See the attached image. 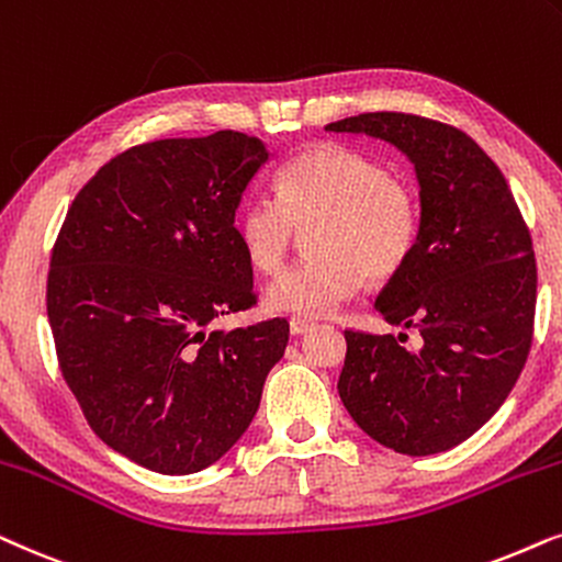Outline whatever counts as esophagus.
I'll list each match as a JSON object with an SVG mask.
<instances>
[{"mask_svg": "<svg viewBox=\"0 0 562 562\" xmlns=\"http://www.w3.org/2000/svg\"><path fill=\"white\" fill-rule=\"evenodd\" d=\"M313 326H316V324H313L311 318H303V316H293V318H290V334H293V336H301V334H305V331H311Z\"/></svg>", "mask_w": 562, "mask_h": 562, "instance_id": "34e87169", "label": "esophagus"}]
</instances>
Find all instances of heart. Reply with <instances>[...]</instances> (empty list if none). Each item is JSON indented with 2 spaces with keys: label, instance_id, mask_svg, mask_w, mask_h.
I'll list each match as a JSON object with an SVG mask.
<instances>
[{
  "label": "heart",
  "instance_id": "b5f03b06",
  "mask_svg": "<svg viewBox=\"0 0 562 562\" xmlns=\"http://www.w3.org/2000/svg\"><path fill=\"white\" fill-rule=\"evenodd\" d=\"M277 194L246 198L234 215L238 244L259 272L282 267L295 228L311 231L313 257L282 272L267 290L269 308L328 316L406 265L422 231L418 194L383 161L339 144L295 154L277 171Z\"/></svg>",
  "mask_w": 562,
  "mask_h": 562
}]
</instances>
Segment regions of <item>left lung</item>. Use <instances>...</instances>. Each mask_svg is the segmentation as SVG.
<instances>
[{
  "label": "left lung",
  "mask_w": 562,
  "mask_h": 562,
  "mask_svg": "<svg viewBox=\"0 0 562 562\" xmlns=\"http://www.w3.org/2000/svg\"><path fill=\"white\" fill-rule=\"evenodd\" d=\"M398 148L414 164L422 231L375 308L406 334L347 336L344 408L375 442L411 458L447 452L508 398L532 347V238L491 156L468 133L406 112L328 123Z\"/></svg>",
  "instance_id": "left-lung-1"
}]
</instances>
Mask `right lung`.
I'll return each mask as SVG.
<instances>
[{"mask_svg":"<svg viewBox=\"0 0 562 562\" xmlns=\"http://www.w3.org/2000/svg\"><path fill=\"white\" fill-rule=\"evenodd\" d=\"M267 161L238 131L133 146L81 187L56 238L48 321L66 385L97 437L154 473L221 460L285 355V318L211 328L257 303L234 215Z\"/></svg>","mask_w":562,"mask_h":562,"instance_id":"1","label":"right lung"}]
</instances>
